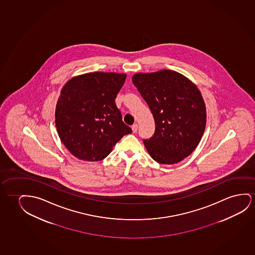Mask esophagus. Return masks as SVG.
Segmentation results:
<instances>
[{"label": "esophagus", "instance_id": "34e87169", "mask_svg": "<svg viewBox=\"0 0 255 255\" xmlns=\"http://www.w3.org/2000/svg\"><path fill=\"white\" fill-rule=\"evenodd\" d=\"M132 130H133V133H136L137 130H138V125L137 124H133L132 126Z\"/></svg>", "mask_w": 255, "mask_h": 255}]
</instances>
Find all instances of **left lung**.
Wrapping results in <instances>:
<instances>
[{"label":"left lung","instance_id":"left-lung-1","mask_svg":"<svg viewBox=\"0 0 255 255\" xmlns=\"http://www.w3.org/2000/svg\"><path fill=\"white\" fill-rule=\"evenodd\" d=\"M132 81L154 116V134L143 140L151 157L161 164H174L189 156L206 125L205 101L196 85L169 70L136 73Z\"/></svg>","mask_w":255,"mask_h":255}]
</instances>
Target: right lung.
Returning a JSON list of instances; mask_svg holds the SVG:
<instances>
[{"mask_svg":"<svg viewBox=\"0 0 255 255\" xmlns=\"http://www.w3.org/2000/svg\"><path fill=\"white\" fill-rule=\"evenodd\" d=\"M126 78L123 73L90 72L63 87L55 122L60 140L75 157L103 160L122 137L132 133L115 101Z\"/></svg>","mask_w":255,"mask_h":255,"instance_id":"add662e5","label":"right lung"}]
</instances>
